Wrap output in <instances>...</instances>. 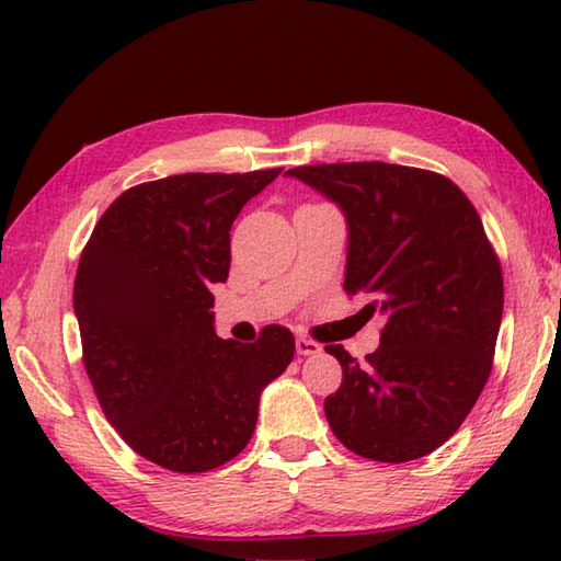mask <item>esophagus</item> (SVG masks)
<instances>
[{
  "label": "esophagus",
  "mask_w": 561,
  "mask_h": 561,
  "mask_svg": "<svg viewBox=\"0 0 561 561\" xmlns=\"http://www.w3.org/2000/svg\"><path fill=\"white\" fill-rule=\"evenodd\" d=\"M321 351V344H317V341H311L307 336H299L297 339V354L299 356H314Z\"/></svg>",
  "instance_id": "1"
}]
</instances>
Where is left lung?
Instances as JSON below:
<instances>
[{
	"mask_svg": "<svg viewBox=\"0 0 561 561\" xmlns=\"http://www.w3.org/2000/svg\"><path fill=\"white\" fill-rule=\"evenodd\" d=\"M287 175L341 207L344 289L386 321L366 364L327 346L344 371L324 401L331 431L360 458H423L460 428L495 356L505 291L480 215L453 180L421 168L371 160Z\"/></svg>",
	"mask_w": 561,
	"mask_h": 561,
	"instance_id": "obj_1",
	"label": "left lung"
}]
</instances>
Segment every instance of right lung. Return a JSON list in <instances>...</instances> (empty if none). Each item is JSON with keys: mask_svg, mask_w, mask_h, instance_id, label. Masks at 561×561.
Segmentation results:
<instances>
[{"mask_svg": "<svg viewBox=\"0 0 561 561\" xmlns=\"http://www.w3.org/2000/svg\"><path fill=\"white\" fill-rule=\"evenodd\" d=\"M282 168L185 173L111 203L73 282L83 366L133 450L173 472L232 460L257 425L264 386L294 358L289 329L254 344L215 334L213 284L230 274V230Z\"/></svg>", "mask_w": 561, "mask_h": 561, "instance_id": "1", "label": "right lung"}]
</instances>
